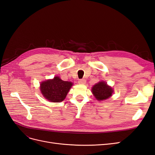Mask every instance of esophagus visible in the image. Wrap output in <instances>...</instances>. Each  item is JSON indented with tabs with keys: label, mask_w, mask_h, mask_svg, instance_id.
<instances>
[{
	"label": "esophagus",
	"mask_w": 155,
	"mask_h": 155,
	"mask_svg": "<svg viewBox=\"0 0 155 155\" xmlns=\"http://www.w3.org/2000/svg\"><path fill=\"white\" fill-rule=\"evenodd\" d=\"M78 82H79V84H85V83H86V80H85V79H79Z\"/></svg>",
	"instance_id": "obj_1"
}]
</instances>
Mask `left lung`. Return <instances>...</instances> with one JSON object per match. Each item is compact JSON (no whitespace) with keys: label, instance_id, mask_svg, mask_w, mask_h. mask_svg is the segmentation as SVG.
<instances>
[{"label":"left lung","instance_id":"1","mask_svg":"<svg viewBox=\"0 0 155 155\" xmlns=\"http://www.w3.org/2000/svg\"><path fill=\"white\" fill-rule=\"evenodd\" d=\"M94 96L97 100H104L111 96L113 90L105 81H100L94 85L92 88Z\"/></svg>","mask_w":155,"mask_h":155}]
</instances>
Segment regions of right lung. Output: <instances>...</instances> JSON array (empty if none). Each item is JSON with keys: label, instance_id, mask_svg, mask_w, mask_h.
Wrapping results in <instances>:
<instances>
[{"label": "right lung", "instance_id": "1", "mask_svg": "<svg viewBox=\"0 0 155 155\" xmlns=\"http://www.w3.org/2000/svg\"><path fill=\"white\" fill-rule=\"evenodd\" d=\"M73 83L64 81L59 77L41 83V91L46 100L52 102H61L66 97Z\"/></svg>", "mask_w": 155, "mask_h": 155}]
</instances>
